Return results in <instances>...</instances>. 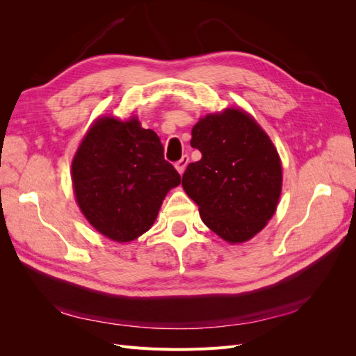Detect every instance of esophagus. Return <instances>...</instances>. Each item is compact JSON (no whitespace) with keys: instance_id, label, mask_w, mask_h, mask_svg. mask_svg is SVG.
Segmentation results:
<instances>
[{"instance_id":"obj_1","label":"esophagus","mask_w":356,"mask_h":356,"mask_svg":"<svg viewBox=\"0 0 356 356\" xmlns=\"http://www.w3.org/2000/svg\"><path fill=\"white\" fill-rule=\"evenodd\" d=\"M187 165H188V156H182L181 160L177 161V163H175V169L178 170L179 175L184 174V170H186Z\"/></svg>"}]
</instances>
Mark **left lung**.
<instances>
[{
	"label": "left lung",
	"instance_id": "8db88e82",
	"mask_svg": "<svg viewBox=\"0 0 356 356\" xmlns=\"http://www.w3.org/2000/svg\"><path fill=\"white\" fill-rule=\"evenodd\" d=\"M190 145L202 159L187 166L182 188L202 221L230 245L251 241L282 193V161L270 136L250 113L230 106L200 117Z\"/></svg>",
	"mask_w": 356,
	"mask_h": 356
}]
</instances>
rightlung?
<instances>
[{
  "instance_id": "obj_1",
  "label": "right lung",
  "mask_w": 356,
  "mask_h": 356,
  "mask_svg": "<svg viewBox=\"0 0 356 356\" xmlns=\"http://www.w3.org/2000/svg\"><path fill=\"white\" fill-rule=\"evenodd\" d=\"M75 202L92 227L124 243L153 227L168 193L181 177L165 160L163 145L136 115H99L72 157Z\"/></svg>"
}]
</instances>
